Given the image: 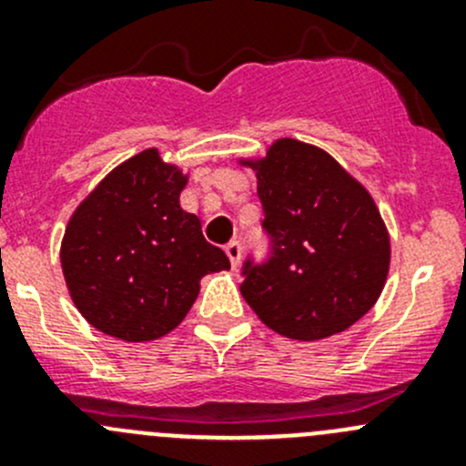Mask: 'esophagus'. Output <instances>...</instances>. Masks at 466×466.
<instances>
[{
	"instance_id": "1",
	"label": "esophagus",
	"mask_w": 466,
	"mask_h": 466,
	"mask_svg": "<svg viewBox=\"0 0 466 466\" xmlns=\"http://www.w3.org/2000/svg\"><path fill=\"white\" fill-rule=\"evenodd\" d=\"M225 255L229 257V263H232V268H238V261H241V243L229 241L228 246H225Z\"/></svg>"
}]
</instances>
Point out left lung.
<instances>
[{
    "label": "left lung",
    "mask_w": 466,
    "mask_h": 466,
    "mask_svg": "<svg viewBox=\"0 0 466 466\" xmlns=\"http://www.w3.org/2000/svg\"><path fill=\"white\" fill-rule=\"evenodd\" d=\"M257 171L270 255L243 263L241 295L293 340H320L359 322L383 290L390 237L372 196L327 150L277 139Z\"/></svg>",
    "instance_id": "1"
}]
</instances>
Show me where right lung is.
<instances>
[{"label":"right lung","instance_id":"right-lung-1","mask_svg":"<svg viewBox=\"0 0 466 466\" xmlns=\"http://www.w3.org/2000/svg\"><path fill=\"white\" fill-rule=\"evenodd\" d=\"M187 176L142 150L107 173L76 207L60 263L69 295L98 331L126 342L167 336L185 320L209 272L229 270L180 207Z\"/></svg>","mask_w":466,"mask_h":466}]
</instances>
